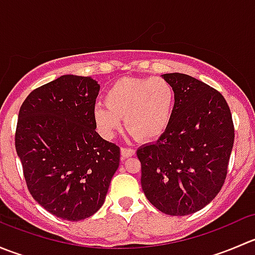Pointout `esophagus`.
<instances>
[{
	"instance_id": "obj_1",
	"label": "esophagus",
	"mask_w": 255,
	"mask_h": 255,
	"mask_svg": "<svg viewBox=\"0 0 255 255\" xmlns=\"http://www.w3.org/2000/svg\"><path fill=\"white\" fill-rule=\"evenodd\" d=\"M121 154H122L123 159H127L129 156H133L135 154V150L132 148H127V146H122L121 148Z\"/></svg>"
}]
</instances>
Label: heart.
<instances>
[{
    "mask_svg": "<svg viewBox=\"0 0 255 255\" xmlns=\"http://www.w3.org/2000/svg\"><path fill=\"white\" fill-rule=\"evenodd\" d=\"M106 105L97 104L94 118L100 132L111 137L125 117V126L142 142L160 138L170 126L175 91L163 78H125L111 85Z\"/></svg>",
    "mask_w": 255,
    "mask_h": 255,
    "instance_id": "heart-1",
    "label": "heart"
}]
</instances>
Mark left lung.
Returning <instances> with one entry per match:
<instances>
[{"label":"left lung","mask_w":255,"mask_h":255,"mask_svg":"<svg viewBox=\"0 0 255 255\" xmlns=\"http://www.w3.org/2000/svg\"><path fill=\"white\" fill-rule=\"evenodd\" d=\"M175 91V110L166 132L137 150L142 189L154 207L186 216L210 204L222 189L235 142L225 97L205 82L164 74Z\"/></svg>","instance_id":"8db88e82"}]
</instances>
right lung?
<instances>
[{
    "label": "right lung",
    "mask_w": 255,
    "mask_h": 255,
    "mask_svg": "<svg viewBox=\"0 0 255 255\" xmlns=\"http://www.w3.org/2000/svg\"><path fill=\"white\" fill-rule=\"evenodd\" d=\"M100 85L63 75L33 90L20 106L16 150L33 199L51 215L85 220L104 205L120 146L96 132Z\"/></svg>",
    "instance_id": "1"
}]
</instances>
